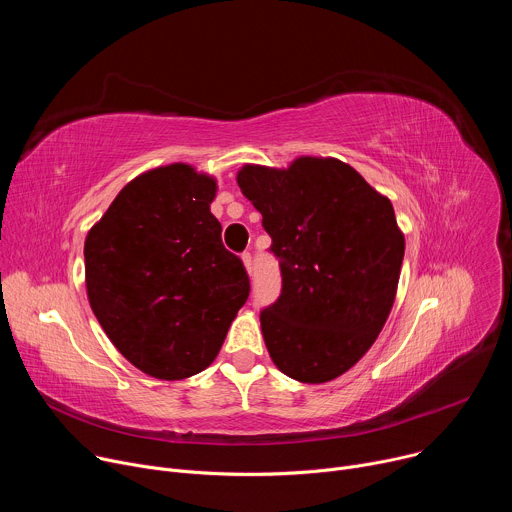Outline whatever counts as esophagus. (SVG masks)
Instances as JSON below:
<instances>
[{
    "mask_svg": "<svg viewBox=\"0 0 512 512\" xmlns=\"http://www.w3.org/2000/svg\"><path fill=\"white\" fill-rule=\"evenodd\" d=\"M241 261H243L247 273L251 275V273H253V259H251V253H243V255H241Z\"/></svg>",
    "mask_w": 512,
    "mask_h": 512,
    "instance_id": "34e87169",
    "label": "esophagus"
}]
</instances>
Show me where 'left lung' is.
Returning a JSON list of instances; mask_svg holds the SVG:
<instances>
[{
	"mask_svg": "<svg viewBox=\"0 0 512 512\" xmlns=\"http://www.w3.org/2000/svg\"><path fill=\"white\" fill-rule=\"evenodd\" d=\"M237 184L281 265V296L261 312L269 356L300 383L334 381L375 344L395 304L405 235L393 204L352 166L322 156L243 164Z\"/></svg>",
	"mask_w": 512,
	"mask_h": 512,
	"instance_id": "obj_1",
	"label": "left lung"
}]
</instances>
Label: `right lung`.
<instances>
[{
    "instance_id": "obj_1",
    "label": "right lung",
    "mask_w": 512,
    "mask_h": 512,
    "mask_svg": "<svg viewBox=\"0 0 512 512\" xmlns=\"http://www.w3.org/2000/svg\"><path fill=\"white\" fill-rule=\"evenodd\" d=\"M216 178L174 162L127 182L85 239L87 298L141 373L188 379L216 358L249 296L210 212Z\"/></svg>"
}]
</instances>
